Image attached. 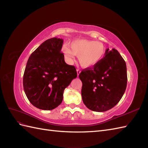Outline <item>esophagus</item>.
Masks as SVG:
<instances>
[{
  "label": "esophagus",
  "mask_w": 148,
  "mask_h": 148,
  "mask_svg": "<svg viewBox=\"0 0 148 148\" xmlns=\"http://www.w3.org/2000/svg\"><path fill=\"white\" fill-rule=\"evenodd\" d=\"M77 75H78V77L79 76V73H81V71H80L79 70H78V69H77Z\"/></svg>",
  "instance_id": "obj_1"
}]
</instances>
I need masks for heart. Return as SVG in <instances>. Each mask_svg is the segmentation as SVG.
I'll return each mask as SVG.
<instances>
[{"mask_svg":"<svg viewBox=\"0 0 148 148\" xmlns=\"http://www.w3.org/2000/svg\"><path fill=\"white\" fill-rule=\"evenodd\" d=\"M63 51L66 60L70 63L78 56L79 64L84 68L92 67L99 64L106 52L104 44L99 42L87 39H77L70 44V49L64 46Z\"/></svg>","mask_w":148,"mask_h":148,"instance_id":"heart-1","label":"heart"}]
</instances>
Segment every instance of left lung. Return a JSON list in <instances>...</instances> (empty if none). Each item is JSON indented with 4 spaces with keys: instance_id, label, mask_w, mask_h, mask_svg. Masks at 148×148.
Listing matches in <instances>:
<instances>
[{
    "instance_id": "obj_1",
    "label": "left lung",
    "mask_w": 148,
    "mask_h": 148,
    "mask_svg": "<svg viewBox=\"0 0 148 148\" xmlns=\"http://www.w3.org/2000/svg\"><path fill=\"white\" fill-rule=\"evenodd\" d=\"M107 49L104 57L92 68L82 70V96L89 109L105 112L117 104L127 88V65L115 49Z\"/></svg>"
}]
</instances>
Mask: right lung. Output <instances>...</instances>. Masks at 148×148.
<instances>
[{
  "label": "right lung",
  "mask_w": 148,
  "mask_h": 148,
  "mask_svg": "<svg viewBox=\"0 0 148 148\" xmlns=\"http://www.w3.org/2000/svg\"><path fill=\"white\" fill-rule=\"evenodd\" d=\"M64 41L52 38L42 42L29 57L23 84L26 97L34 107L50 110L63 100L64 89L77 77L75 66L66 64L61 52Z\"/></svg>",
  "instance_id": "right-lung-1"
}]
</instances>
